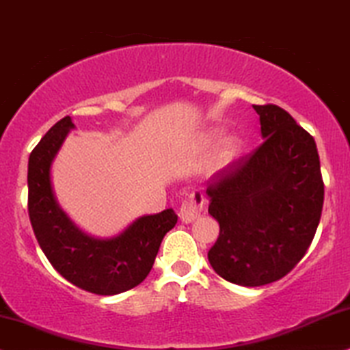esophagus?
I'll list each match as a JSON object with an SVG mask.
<instances>
[{
    "instance_id": "esophagus-1",
    "label": "esophagus",
    "mask_w": 350,
    "mask_h": 350,
    "mask_svg": "<svg viewBox=\"0 0 350 350\" xmlns=\"http://www.w3.org/2000/svg\"><path fill=\"white\" fill-rule=\"evenodd\" d=\"M202 209H204V195L200 189H195L193 193H189L188 198H185L182 206H180V219L185 224L193 222L200 217Z\"/></svg>"
}]
</instances>
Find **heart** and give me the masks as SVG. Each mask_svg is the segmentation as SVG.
Here are the masks:
<instances>
[{
	"label": "heart",
	"mask_w": 350,
	"mask_h": 350,
	"mask_svg": "<svg viewBox=\"0 0 350 350\" xmlns=\"http://www.w3.org/2000/svg\"><path fill=\"white\" fill-rule=\"evenodd\" d=\"M219 133H213V135L209 136V142H213L215 137H217ZM240 141L235 139V137H227V139L222 141V144L219 146V150H217V162L221 163V165H227V163H230L234 159L239 157L240 154Z\"/></svg>",
	"instance_id": "obj_1"
}]
</instances>
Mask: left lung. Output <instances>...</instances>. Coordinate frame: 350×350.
Listing matches in <instances>:
<instances>
[{
  "label": "left lung",
  "instance_id": "1",
  "mask_svg": "<svg viewBox=\"0 0 350 350\" xmlns=\"http://www.w3.org/2000/svg\"><path fill=\"white\" fill-rule=\"evenodd\" d=\"M265 141L209 180V214L219 222L209 250L228 282L258 287L282 279L305 256L325 201L317 142L274 103L253 105Z\"/></svg>",
  "mask_w": 350,
  "mask_h": 350
}]
</instances>
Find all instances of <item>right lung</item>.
Listing matches in <instances>:
<instances>
[{
	"mask_svg": "<svg viewBox=\"0 0 350 350\" xmlns=\"http://www.w3.org/2000/svg\"><path fill=\"white\" fill-rule=\"evenodd\" d=\"M72 126L70 116H64L30 152V224L51 266L72 286L97 295L122 294L148 278L162 239L178 217L174 209L144 215L111 240H97L77 230L56 204L50 183L51 161Z\"/></svg>",
	"mask_w": 350,
	"mask_h": 350,
	"instance_id": "1",
	"label": "right lung"
}]
</instances>
